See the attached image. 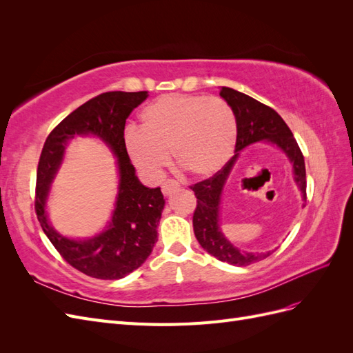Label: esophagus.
<instances>
[{
	"label": "esophagus",
	"instance_id": "1",
	"mask_svg": "<svg viewBox=\"0 0 353 353\" xmlns=\"http://www.w3.org/2000/svg\"><path fill=\"white\" fill-rule=\"evenodd\" d=\"M179 187H181V185H179L178 181H175V179H168V181H165V183L162 184V193H163L165 196H169V194H172L174 191H176Z\"/></svg>",
	"mask_w": 353,
	"mask_h": 353
}]
</instances>
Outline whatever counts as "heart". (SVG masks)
<instances>
[{
    "label": "heart",
    "instance_id": "1",
    "mask_svg": "<svg viewBox=\"0 0 353 353\" xmlns=\"http://www.w3.org/2000/svg\"><path fill=\"white\" fill-rule=\"evenodd\" d=\"M236 138V116L225 100L165 94L141 112V128H126L123 145L132 163L150 176L168 163V152L188 175L210 176L228 162Z\"/></svg>",
    "mask_w": 353,
    "mask_h": 353
}]
</instances>
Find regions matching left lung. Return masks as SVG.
<instances>
[{
    "label": "left lung",
    "mask_w": 353,
    "mask_h": 353,
    "mask_svg": "<svg viewBox=\"0 0 353 353\" xmlns=\"http://www.w3.org/2000/svg\"><path fill=\"white\" fill-rule=\"evenodd\" d=\"M221 97L225 100L236 116L237 122V143H236V154L218 172L203 179L197 184L190 185L194 191L197 199V206L193 213V228L196 239L200 245L216 259L227 262L236 266H248L254 262H259L268 258L271 252L266 253H250L239 250L223 237L219 230L218 221V206L219 197L222 193V187L231 172V168L239 157V152L243 150L253 143L262 140L271 141L279 145L281 150L292 160L294 168V181L302 191L303 200L306 201V169L305 159L301 147L294 140L293 132L283 117L276 113L270 105L262 104L249 95L239 92L232 88L222 87L219 91ZM306 205V203H305ZM303 205V206H305Z\"/></svg>",
    "instance_id": "8db88e82"
}]
</instances>
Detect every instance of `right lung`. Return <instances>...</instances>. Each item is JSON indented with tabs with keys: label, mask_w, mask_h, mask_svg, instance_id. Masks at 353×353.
Returning a JSON list of instances; mask_svg holds the SVG:
<instances>
[{
	"label": "right lung",
	"mask_w": 353,
	"mask_h": 353,
	"mask_svg": "<svg viewBox=\"0 0 353 353\" xmlns=\"http://www.w3.org/2000/svg\"><path fill=\"white\" fill-rule=\"evenodd\" d=\"M147 99V91H109L83 103L66 116L47 137L38 162L35 212L46 236L74 270L99 280H119L145 262L157 241V223L165 206L157 188L144 187L135 176L123 145L128 116ZM74 133L100 136L118 157L120 196L108 232L88 241H69L50 227L45 215L49 183Z\"/></svg>",
	"instance_id": "right-lung-1"
}]
</instances>
